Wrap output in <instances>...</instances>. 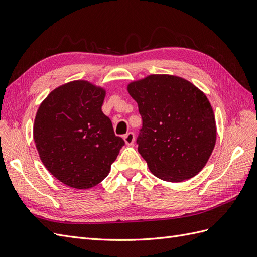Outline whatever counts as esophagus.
<instances>
[{"mask_svg": "<svg viewBox=\"0 0 257 257\" xmlns=\"http://www.w3.org/2000/svg\"><path fill=\"white\" fill-rule=\"evenodd\" d=\"M123 140L126 142L127 146H133L135 142V134L134 133H128L123 136Z\"/></svg>", "mask_w": 257, "mask_h": 257, "instance_id": "1", "label": "esophagus"}]
</instances>
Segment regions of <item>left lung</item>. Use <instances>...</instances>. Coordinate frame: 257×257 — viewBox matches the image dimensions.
Listing matches in <instances>:
<instances>
[{
    "mask_svg": "<svg viewBox=\"0 0 257 257\" xmlns=\"http://www.w3.org/2000/svg\"><path fill=\"white\" fill-rule=\"evenodd\" d=\"M142 129L138 151L154 176L181 182L199 174L216 143V121L206 95L173 75H150L128 84Z\"/></svg>",
    "mask_w": 257,
    "mask_h": 257,
    "instance_id": "8db88e82",
    "label": "left lung"
}]
</instances>
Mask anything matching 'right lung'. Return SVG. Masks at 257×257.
I'll return each instance as SVG.
<instances>
[{
  "mask_svg": "<svg viewBox=\"0 0 257 257\" xmlns=\"http://www.w3.org/2000/svg\"><path fill=\"white\" fill-rule=\"evenodd\" d=\"M106 91L85 80L60 85L44 98L34 123L39 156L64 185L90 189L110 170L124 144L102 111Z\"/></svg>",
  "mask_w": 257,
  "mask_h": 257,
  "instance_id": "1",
  "label": "right lung"
}]
</instances>
